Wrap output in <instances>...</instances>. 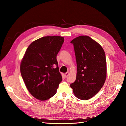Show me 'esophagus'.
Here are the masks:
<instances>
[{"instance_id":"1","label":"esophagus","mask_w":126,"mask_h":126,"mask_svg":"<svg viewBox=\"0 0 126 126\" xmlns=\"http://www.w3.org/2000/svg\"><path fill=\"white\" fill-rule=\"evenodd\" d=\"M68 75H69V72H66V73L64 74V76H65L66 77H67V76Z\"/></svg>"}]
</instances>
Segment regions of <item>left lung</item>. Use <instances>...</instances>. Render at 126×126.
<instances>
[{"label": "left lung", "instance_id": "left-lung-1", "mask_svg": "<svg viewBox=\"0 0 126 126\" xmlns=\"http://www.w3.org/2000/svg\"><path fill=\"white\" fill-rule=\"evenodd\" d=\"M73 44L77 73L70 87L75 96L87 100L101 89L107 77V63L101 46L88 36H80L71 41Z\"/></svg>", "mask_w": 126, "mask_h": 126}]
</instances>
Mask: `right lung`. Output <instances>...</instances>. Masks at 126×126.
Masks as SVG:
<instances>
[{
	"mask_svg": "<svg viewBox=\"0 0 126 126\" xmlns=\"http://www.w3.org/2000/svg\"><path fill=\"white\" fill-rule=\"evenodd\" d=\"M64 38L45 36L30 44L20 63L21 75L30 94L40 101L52 97L62 81L56 57Z\"/></svg>",
	"mask_w": 126,
	"mask_h": 126,
	"instance_id": "1",
	"label": "right lung"
}]
</instances>
